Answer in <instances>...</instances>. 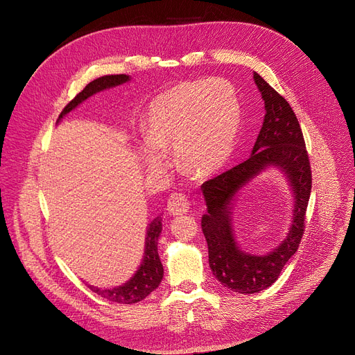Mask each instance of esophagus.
I'll list each match as a JSON object with an SVG mask.
<instances>
[{
  "label": "esophagus",
  "instance_id": "obj_1",
  "mask_svg": "<svg viewBox=\"0 0 355 355\" xmlns=\"http://www.w3.org/2000/svg\"><path fill=\"white\" fill-rule=\"evenodd\" d=\"M166 210L171 216H182L187 214L190 210V202L184 194L174 193L166 201Z\"/></svg>",
  "mask_w": 355,
  "mask_h": 355
}]
</instances>
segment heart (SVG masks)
Masks as SVG:
<instances>
[{
    "label": "heart",
    "instance_id": "1",
    "mask_svg": "<svg viewBox=\"0 0 355 355\" xmlns=\"http://www.w3.org/2000/svg\"><path fill=\"white\" fill-rule=\"evenodd\" d=\"M240 122V101L227 80L178 83L149 105L139 159L149 170H159L166 165V153L175 151L182 170L210 177L229 161Z\"/></svg>",
    "mask_w": 355,
    "mask_h": 355
}]
</instances>
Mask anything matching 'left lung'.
I'll return each mask as SVG.
<instances>
[{"label": "left lung", "mask_w": 355, "mask_h": 355, "mask_svg": "<svg viewBox=\"0 0 355 355\" xmlns=\"http://www.w3.org/2000/svg\"><path fill=\"white\" fill-rule=\"evenodd\" d=\"M253 79L265 102L266 114L252 155L201 185L207 206V213L201 217V227L209 246L210 269L223 286L246 295L269 288L296 253L312 187L304 135L291 105L256 71ZM269 167L281 171L290 182L294 196L291 227L279 247L265 255H253L236 245L232 209L243 187Z\"/></svg>", "instance_id": "obj_1"}]
</instances>
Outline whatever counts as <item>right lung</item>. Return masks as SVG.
Masks as SVG:
<instances>
[{"mask_svg": "<svg viewBox=\"0 0 355 355\" xmlns=\"http://www.w3.org/2000/svg\"><path fill=\"white\" fill-rule=\"evenodd\" d=\"M130 80V76L128 74H110V76H102L93 82H90L79 95H76L60 114L58 122H60L69 112L76 109L80 103H83L90 96L96 95L99 92H103L106 89H112L121 86L123 83H128ZM162 218L157 217L146 227V236H145V249H144V257L142 262L138 268V270L134 273V276L126 281L123 285L102 289L98 286L87 285L90 291L98 293L99 296L105 297V300L110 302L118 304H137L155 291L164 277V268L159 260L158 254V240L159 234L162 232Z\"/></svg>", "mask_w": 355, "mask_h": 355, "instance_id": "right-lung-1", "label": "right lung"}]
</instances>
